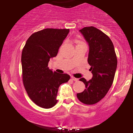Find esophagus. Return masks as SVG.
<instances>
[{
	"mask_svg": "<svg viewBox=\"0 0 133 133\" xmlns=\"http://www.w3.org/2000/svg\"><path fill=\"white\" fill-rule=\"evenodd\" d=\"M71 79H72L73 81H78V79H77V78H75V77H72H72H71Z\"/></svg>",
	"mask_w": 133,
	"mask_h": 133,
	"instance_id": "1",
	"label": "esophagus"
}]
</instances>
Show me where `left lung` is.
Here are the masks:
<instances>
[{"instance_id":"obj_1","label":"left lung","mask_w":133,"mask_h":133,"mask_svg":"<svg viewBox=\"0 0 133 133\" xmlns=\"http://www.w3.org/2000/svg\"><path fill=\"white\" fill-rule=\"evenodd\" d=\"M89 45L88 62L92 79L81 78L86 89L77 93V97L82 103L94 104L106 95L113 82L117 69V57L110 38L94 27H86L79 30Z\"/></svg>"}]
</instances>
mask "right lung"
<instances>
[{"label": "right lung", "instance_id": "1", "mask_svg": "<svg viewBox=\"0 0 133 133\" xmlns=\"http://www.w3.org/2000/svg\"><path fill=\"white\" fill-rule=\"evenodd\" d=\"M69 29H45L32 34L22 50V79L27 94L41 108L49 109L57 103L59 87L69 80L67 74L48 68L50 59L57 56Z\"/></svg>", "mask_w": 133, "mask_h": 133}]
</instances>
